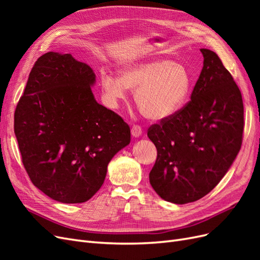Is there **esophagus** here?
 Returning a JSON list of instances; mask_svg holds the SVG:
<instances>
[{"label":"esophagus","mask_w":260,"mask_h":260,"mask_svg":"<svg viewBox=\"0 0 260 260\" xmlns=\"http://www.w3.org/2000/svg\"><path fill=\"white\" fill-rule=\"evenodd\" d=\"M131 135L135 138L141 137V135H142V128H141L140 125H133L131 128Z\"/></svg>","instance_id":"34e87169"}]
</instances>
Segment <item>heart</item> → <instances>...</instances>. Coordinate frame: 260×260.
I'll list each match as a JSON object with an SVG mask.
<instances>
[{
  "label": "heart",
  "instance_id": "heart-1",
  "mask_svg": "<svg viewBox=\"0 0 260 260\" xmlns=\"http://www.w3.org/2000/svg\"><path fill=\"white\" fill-rule=\"evenodd\" d=\"M101 84L112 108L118 107L132 90L136 91V104L143 116L149 120L161 121L176 115L185 105L191 77L180 62L157 58L124 66L120 77L102 73Z\"/></svg>",
  "mask_w": 260,
  "mask_h": 260
}]
</instances>
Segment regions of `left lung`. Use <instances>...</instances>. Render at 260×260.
<instances>
[{"mask_svg": "<svg viewBox=\"0 0 260 260\" xmlns=\"http://www.w3.org/2000/svg\"><path fill=\"white\" fill-rule=\"evenodd\" d=\"M203 69L191 101L147 137L157 148L149 183L165 201L195 202L208 194L230 169L242 145V94L218 55L201 49Z\"/></svg>", "mask_w": 260, "mask_h": 260, "instance_id": "left-lung-1", "label": "left lung"}]
</instances>
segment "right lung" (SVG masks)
<instances>
[{"instance_id": "obj_1", "label": "right lung", "mask_w": 260, "mask_h": 260, "mask_svg": "<svg viewBox=\"0 0 260 260\" xmlns=\"http://www.w3.org/2000/svg\"><path fill=\"white\" fill-rule=\"evenodd\" d=\"M95 81L93 69L72 54L45 53L15 111L23 167L54 201H89L104 183L109 161L130 143L129 125L94 98Z\"/></svg>"}]
</instances>
